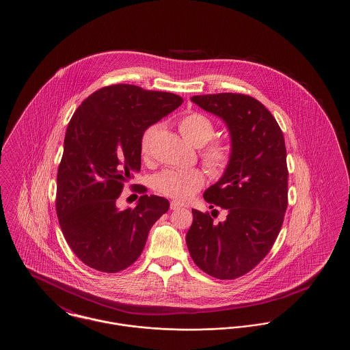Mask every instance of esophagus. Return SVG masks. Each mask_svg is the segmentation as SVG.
<instances>
[{"label": "esophagus", "mask_w": 350, "mask_h": 350, "mask_svg": "<svg viewBox=\"0 0 350 350\" xmlns=\"http://www.w3.org/2000/svg\"><path fill=\"white\" fill-rule=\"evenodd\" d=\"M183 203H180V202H177V200H172V202H170V208H172V210H180V208H183Z\"/></svg>", "instance_id": "obj_1"}]
</instances>
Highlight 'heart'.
<instances>
[{
    "instance_id": "b5f03b06",
    "label": "heart",
    "mask_w": 350,
    "mask_h": 350,
    "mask_svg": "<svg viewBox=\"0 0 350 350\" xmlns=\"http://www.w3.org/2000/svg\"><path fill=\"white\" fill-rule=\"evenodd\" d=\"M180 133L186 142L194 147H202L210 142L215 133L213 120L200 113H189L178 122ZM154 129H148L142 136L140 152L143 157L150 154V139ZM232 156L231 146L226 142H210L202 150V159L208 172L220 176L228 167ZM204 185V174L200 169H167L154 176L153 187L159 193L174 198L186 200L198 193Z\"/></svg>"
}]
</instances>
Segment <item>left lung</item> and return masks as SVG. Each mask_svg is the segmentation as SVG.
Wrapping results in <instances>:
<instances>
[{
    "instance_id": "left-lung-1",
    "label": "left lung",
    "mask_w": 350,
    "mask_h": 350,
    "mask_svg": "<svg viewBox=\"0 0 350 350\" xmlns=\"http://www.w3.org/2000/svg\"><path fill=\"white\" fill-rule=\"evenodd\" d=\"M191 100L223 119L232 156L221 178L203 194L211 208L227 211L226 220L214 223L208 213L191 210L186 244L204 273L234 280L264 260L281 231L288 177L284 139L271 113L253 97L217 93Z\"/></svg>"
}]
</instances>
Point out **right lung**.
Segmentation results:
<instances>
[{"mask_svg": "<svg viewBox=\"0 0 350 350\" xmlns=\"http://www.w3.org/2000/svg\"><path fill=\"white\" fill-rule=\"evenodd\" d=\"M167 92L117 83L90 94L68 124L57 170L56 214L68 245L85 265L117 273L144 250L150 227L169 210L163 197L144 194L119 210L123 183L140 172L144 131L181 106Z\"/></svg>", "mask_w": 350, "mask_h": 350, "instance_id": "obj_1", "label": "right lung"}]
</instances>
